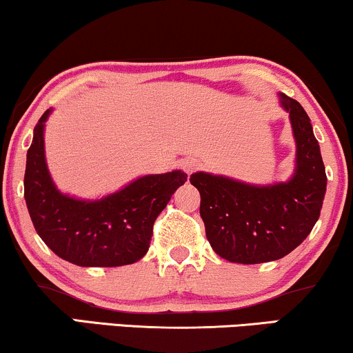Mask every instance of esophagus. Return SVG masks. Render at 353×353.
<instances>
[{
  "mask_svg": "<svg viewBox=\"0 0 353 353\" xmlns=\"http://www.w3.org/2000/svg\"><path fill=\"white\" fill-rule=\"evenodd\" d=\"M181 168L188 173V175H191V173H194V172L199 170L201 162H199L198 159H194V157H188V159H185L181 162Z\"/></svg>",
  "mask_w": 353,
  "mask_h": 353,
  "instance_id": "esophagus-1",
  "label": "esophagus"
}]
</instances>
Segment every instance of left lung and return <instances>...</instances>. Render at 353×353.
I'll use <instances>...</instances> for the list:
<instances>
[{"instance_id": "obj_1", "label": "left lung", "mask_w": 353, "mask_h": 353, "mask_svg": "<svg viewBox=\"0 0 353 353\" xmlns=\"http://www.w3.org/2000/svg\"><path fill=\"white\" fill-rule=\"evenodd\" d=\"M296 141L295 175L287 183L254 186L199 172L191 185L201 194L205 236L219 256L232 263L259 264L294 251L321 212L326 170L310 118L296 100L281 94Z\"/></svg>"}]
</instances>
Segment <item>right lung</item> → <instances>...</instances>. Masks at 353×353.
<instances>
[{
	"label": "right lung",
	"instance_id": "right-lung-1",
	"mask_svg": "<svg viewBox=\"0 0 353 353\" xmlns=\"http://www.w3.org/2000/svg\"><path fill=\"white\" fill-rule=\"evenodd\" d=\"M48 115L50 110L34 128L24 175V198L39 236L54 254L76 266L117 268L139 261L149 250L155 219L188 175L175 170L137 178L100 201L61 194L45 162Z\"/></svg>",
	"mask_w": 353,
	"mask_h": 353
}]
</instances>
